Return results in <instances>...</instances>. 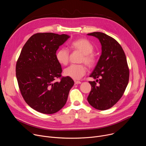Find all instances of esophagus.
Returning a JSON list of instances; mask_svg holds the SVG:
<instances>
[{
    "mask_svg": "<svg viewBox=\"0 0 146 146\" xmlns=\"http://www.w3.org/2000/svg\"><path fill=\"white\" fill-rule=\"evenodd\" d=\"M81 81H74V84H81Z\"/></svg>",
    "mask_w": 146,
    "mask_h": 146,
    "instance_id": "1",
    "label": "esophagus"
}]
</instances>
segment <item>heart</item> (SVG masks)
Segmentation results:
<instances>
[{
	"label": "heart",
	"instance_id": "1",
	"mask_svg": "<svg viewBox=\"0 0 146 146\" xmlns=\"http://www.w3.org/2000/svg\"><path fill=\"white\" fill-rule=\"evenodd\" d=\"M70 48L72 50L78 51L82 53L81 62L84 63L88 67H92L96 62V58L92 53L94 46L90 41L86 38H79L73 41L70 44ZM56 59L61 65H66L69 59V51L66 48H60L56 52ZM87 72V68L82 64H73L64 70V74L74 80H79L84 76Z\"/></svg>",
	"mask_w": 146,
	"mask_h": 146
}]
</instances>
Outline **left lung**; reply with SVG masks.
I'll return each instance as SVG.
<instances>
[{
	"mask_svg": "<svg viewBox=\"0 0 146 146\" xmlns=\"http://www.w3.org/2000/svg\"><path fill=\"white\" fill-rule=\"evenodd\" d=\"M88 35L99 40L102 54L90 76L99 80L89 81L91 91L87 100L96 109L105 110L113 107L122 96L129 82V70L125 54L114 38L99 32ZM96 82H98V85Z\"/></svg>",
	"mask_w": 146,
	"mask_h": 146,
	"instance_id": "left-lung-1",
	"label": "left lung"
}]
</instances>
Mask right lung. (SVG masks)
Returning <instances> with one entry per match:
<instances>
[{
  "label": "right lung",
  "instance_id": "right-lung-1",
  "mask_svg": "<svg viewBox=\"0 0 146 146\" xmlns=\"http://www.w3.org/2000/svg\"><path fill=\"white\" fill-rule=\"evenodd\" d=\"M69 36L37 33L24 46L16 64V77L21 95L28 105L43 114H54L66 103L74 81L62 77L60 64L56 59L59 47ZM60 78L59 82L55 80Z\"/></svg>",
  "mask_w": 146,
  "mask_h": 146
}]
</instances>
